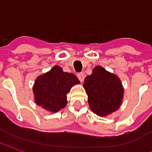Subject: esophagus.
I'll return each mask as SVG.
<instances>
[{"label":"esophagus","mask_w":152,"mask_h":152,"mask_svg":"<svg viewBox=\"0 0 152 152\" xmlns=\"http://www.w3.org/2000/svg\"><path fill=\"white\" fill-rule=\"evenodd\" d=\"M77 77H78V79L80 80V82H83L84 78H85V75H84V73H79V74H77Z\"/></svg>","instance_id":"34e87169"}]
</instances>
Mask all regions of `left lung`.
I'll return each mask as SVG.
<instances>
[{
  "mask_svg": "<svg viewBox=\"0 0 152 152\" xmlns=\"http://www.w3.org/2000/svg\"><path fill=\"white\" fill-rule=\"evenodd\" d=\"M83 86L88 95L91 111L106 116L120 108L124 98V87L120 78L102 66H96L85 78Z\"/></svg>",
  "mask_w": 152,
  "mask_h": 152,
  "instance_id": "8db88e82",
  "label": "left lung"
}]
</instances>
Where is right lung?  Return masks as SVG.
Segmentation results:
<instances>
[{"mask_svg": "<svg viewBox=\"0 0 152 152\" xmlns=\"http://www.w3.org/2000/svg\"><path fill=\"white\" fill-rule=\"evenodd\" d=\"M78 84L80 80L76 75L65 72L61 66L55 65L35 80L32 88L35 102L45 110L58 112L66 107V94Z\"/></svg>", "mask_w": 152, "mask_h": 152, "instance_id": "1", "label": "right lung"}]
</instances>
